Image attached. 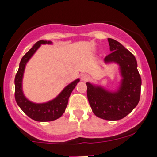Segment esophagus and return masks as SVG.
<instances>
[{
	"instance_id": "1",
	"label": "esophagus",
	"mask_w": 157,
	"mask_h": 157,
	"mask_svg": "<svg viewBox=\"0 0 157 157\" xmlns=\"http://www.w3.org/2000/svg\"><path fill=\"white\" fill-rule=\"evenodd\" d=\"M90 80V76L86 74H83L81 75V80L83 81H87Z\"/></svg>"
}]
</instances>
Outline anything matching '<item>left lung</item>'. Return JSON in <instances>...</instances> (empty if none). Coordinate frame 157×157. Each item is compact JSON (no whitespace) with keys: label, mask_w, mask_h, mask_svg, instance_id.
<instances>
[{"label":"left lung","mask_w":157,"mask_h":157,"mask_svg":"<svg viewBox=\"0 0 157 157\" xmlns=\"http://www.w3.org/2000/svg\"><path fill=\"white\" fill-rule=\"evenodd\" d=\"M111 54L104 58L105 63H117L121 76L117 90H108L100 85L87 82V98L97 117L106 121H118L128 115L140 101L141 77L137 62L131 52L121 43L108 38Z\"/></svg>","instance_id":"obj_1"}]
</instances>
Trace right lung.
<instances>
[{
    "instance_id": "right-lung-1",
    "label": "right lung",
    "mask_w": 157,
    "mask_h": 157,
    "mask_svg": "<svg viewBox=\"0 0 157 157\" xmlns=\"http://www.w3.org/2000/svg\"><path fill=\"white\" fill-rule=\"evenodd\" d=\"M41 44H52V42L51 40L37 41L32 47L31 49L26 53L20 62L19 69L15 76L14 80L15 100L20 108L32 120L38 122H48L55 121L63 115L67 106L70 96L73 90L80 82V79L77 78V80L71 82L70 84L63 88V90L55 98L50 101L46 103H36L29 100L24 96L23 91L22 82L24 70L27 62L37 51L38 48L41 46Z\"/></svg>"
}]
</instances>
